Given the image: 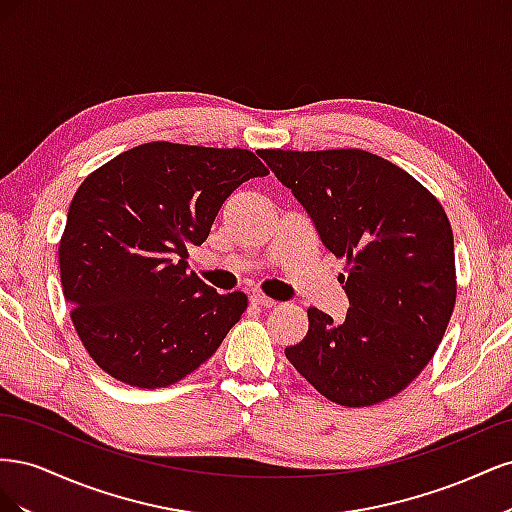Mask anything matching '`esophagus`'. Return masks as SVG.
I'll return each mask as SVG.
<instances>
[{
  "instance_id": "1",
  "label": "esophagus",
  "mask_w": 512,
  "mask_h": 512,
  "mask_svg": "<svg viewBox=\"0 0 512 512\" xmlns=\"http://www.w3.org/2000/svg\"><path fill=\"white\" fill-rule=\"evenodd\" d=\"M250 301H252L254 305H260V307H273V305H275V301L269 299V297H265V294H252Z\"/></svg>"
}]
</instances>
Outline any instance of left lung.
I'll return each mask as SVG.
<instances>
[{"mask_svg": "<svg viewBox=\"0 0 512 512\" xmlns=\"http://www.w3.org/2000/svg\"><path fill=\"white\" fill-rule=\"evenodd\" d=\"M260 158L324 247L346 260V320L309 307L307 335L286 359L339 406L395 397L436 354L455 307V243L442 205L404 168L363 149H265Z\"/></svg>", "mask_w": 512, "mask_h": 512, "instance_id": "8db88e82", "label": "left lung"}]
</instances>
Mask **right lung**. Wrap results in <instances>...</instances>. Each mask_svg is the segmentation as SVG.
<instances>
[{
	"label": "right lung",
	"mask_w": 512,
	"mask_h": 512,
	"mask_svg": "<svg viewBox=\"0 0 512 512\" xmlns=\"http://www.w3.org/2000/svg\"><path fill=\"white\" fill-rule=\"evenodd\" d=\"M269 175L252 151L145 143L94 170L76 190L59 241L61 288L85 350L138 389L192 374L247 307L188 271L224 200Z\"/></svg>",
	"instance_id": "add662e5"
}]
</instances>
